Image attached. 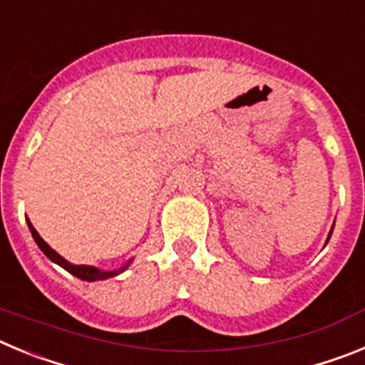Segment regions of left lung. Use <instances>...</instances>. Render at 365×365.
<instances>
[{"mask_svg":"<svg viewBox=\"0 0 365 365\" xmlns=\"http://www.w3.org/2000/svg\"><path fill=\"white\" fill-rule=\"evenodd\" d=\"M331 232H333V230H331ZM331 232H329V237H331ZM329 237H327V240H329Z\"/></svg>","mask_w":365,"mask_h":365,"instance_id":"1","label":"left lung"}]
</instances>
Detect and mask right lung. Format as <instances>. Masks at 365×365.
<instances>
[{"label":"right lung","instance_id":"1","mask_svg":"<svg viewBox=\"0 0 365 365\" xmlns=\"http://www.w3.org/2000/svg\"><path fill=\"white\" fill-rule=\"evenodd\" d=\"M27 225H29V230H31L32 237H34V241H36V245L41 248V252L49 257L51 261L58 263V265L62 267V269H66L67 272H71L73 276H76V278L83 279V282H98V279L113 278V276H117V274L124 272V270L128 269V267H130V263H131V259H130L124 267H122V269H117V270H100V269H96V267H91V265H73V263H69L67 259H63L60 254L54 252L53 248H51L49 245L41 240L40 234L36 232V228L31 225V221H27Z\"/></svg>","mask_w":365,"mask_h":365}]
</instances>
